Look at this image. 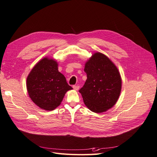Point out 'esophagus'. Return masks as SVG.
Returning <instances> with one entry per match:
<instances>
[{"mask_svg": "<svg viewBox=\"0 0 157 157\" xmlns=\"http://www.w3.org/2000/svg\"><path fill=\"white\" fill-rule=\"evenodd\" d=\"M73 88H74V90H78L79 89V86H78V85H73Z\"/></svg>", "mask_w": 157, "mask_h": 157, "instance_id": "obj_1", "label": "esophagus"}]
</instances>
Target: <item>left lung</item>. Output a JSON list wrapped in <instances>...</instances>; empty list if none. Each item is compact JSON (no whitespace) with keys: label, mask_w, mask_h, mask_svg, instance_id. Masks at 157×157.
Instances as JSON below:
<instances>
[{"label":"left lung","mask_w":157,"mask_h":157,"mask_svg":"<svg viewBox=\"0 0 157 157\" xmlns=\"http://www.w3.org/2000/svg\"><path fill=\"white\" fill-rule=\"evenodd\" d=\"M87 80L79 92L85 105L93 112L102 113L117 102L121 90L119 70L110 59L96 53L85 63Z\"/></svg>","instance_id":"1"}]
</instances>
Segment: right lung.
I'll return each mask as SVG.
<instances>
[{
  "label": "right lung",
  "mask_w": 157,
  "mask_h": 157,
  "mask_svg": "<svg viewBox=\"0 0 157 157\" xmlns=\"http://www.w3.org/2000/svg\"><path fill=\"white\" fill-rule=\"evenodd\" d=\"M30 98L40 108L53 110L60 104L65 93L72 89L59 72L53 59L44 58L34 66L27 79Z\"/></svg>",
  "instance_id": "obj_1"
}]
</instances>
